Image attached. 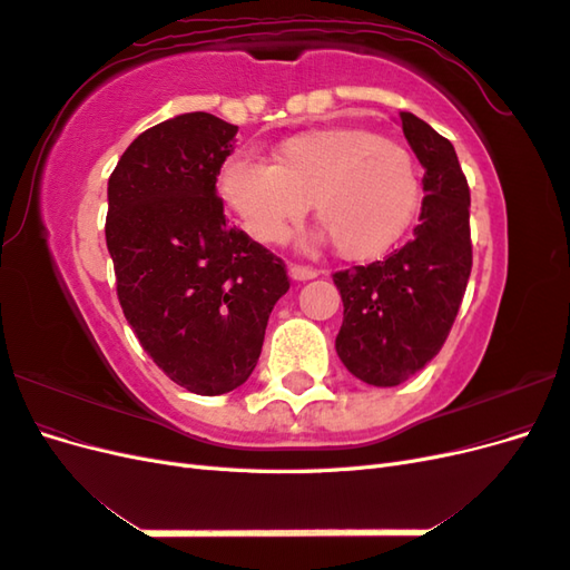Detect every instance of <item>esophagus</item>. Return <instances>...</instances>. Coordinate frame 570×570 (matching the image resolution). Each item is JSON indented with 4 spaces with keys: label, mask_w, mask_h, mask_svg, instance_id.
<instances>
[{
    "label": "esophagus",
    "mask_w": 570,
    "mask_h": 570,
    "mask_svg": "<svg viewBox=\"0 0 570 570\" xmlns=\"http://www.w3.org/2000/svg\"><path fill=\"white\" fill-rule=\"evenodd\" d=\"M289 275H292V278H295V281H312V278H316L318 271H316V268H312V266L289 264Z\"/></svg>",
    "instance_id": "34e87169"
}]
</instances>
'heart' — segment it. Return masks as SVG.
<instances>
[{"mask_svg": "<svg viewBox=\"0 0 570 570\" xmlns=\"http://www.w3.org/2000/svg\"><path fill=\"white\" fill-rule=\"evenodd\" d=\"M218 197L262 245L283 243L314 214L352 262L392 249L419 214L421 168L413 151L366 128H318L285 137L271 164L235 154L218 170Z\"/></svg>", "mask_w": 570, "mask_h": 570, "instance_id": "heart-1", "label": "heart"}]
</instances>
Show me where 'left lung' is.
Segmentation results:
<instances>
[{
	"instance_id": "obj_1",
	"label": "left lung",
	"mask_w": 570,
	"mask_h": 570,
	"mask_svg": "<svg viewBox=\"0 0 570 570\" xmlns=\"http://www.w3.org/2000/svg\"><path fill=\"white\" fill-rule=\"evenodd\" d=\"M400 118L425 168L419 226L383 262L333 273L344 304L337 356L375 387L404 383L442 350L473 266L471 189L454 145L419 116Z\"/></svg>"
}]
</instances>
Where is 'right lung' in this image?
<instances>
[{
	"label": "right lung",
	"mask_w": 570,
	"mask_h": 570,
	"mask_svg": "<svg viewBox=\"0 0 570 570\" xmlns=\"http://www.w3.org/2000/svg\"><path fill=\"white\" fill-rule=\"evenodd\" d=\"M235 135L204 111L168 118L135 137L109 178L120 308L154 364L204 396L247 381L289 289L283 258L230 228L216 195Z\"/></svg>",
	"instance_id": "right-lung-1"
}]
</instances>
